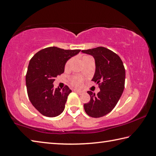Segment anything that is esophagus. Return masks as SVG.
Segmentation results:
<instances>
[{
  "label": "esophagus",
  "instance_id": "esophagus-1",
  "mask_svg": "<svg viewBox=\"0 0 156 156\" xmlns=\"http://www.w3.org/2000/svg\"><path fill=\"white\" fill-rule=\"evenodd\" d=\"M74 91L76 92V93L78 94H83V91H80V90H78V89H75Z\"/></svg>",
  "mask_w": 156,
  "mask_h": 156
}]
</instances>
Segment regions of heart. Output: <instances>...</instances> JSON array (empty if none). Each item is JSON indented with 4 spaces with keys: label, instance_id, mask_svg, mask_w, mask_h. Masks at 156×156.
Wrapping results in <instances>:
<instances>
[{
    "label": "heart",
    "instance_id": "heart-1",
    "mask_svg": "<svg viewBox=\"0 0 156 156\" xmlns=\"http://www.w3.org/2000/svg\"><path fill=\"white\" fill-rule=\"evenodd\" d=\"M88 57H90L89 56H83V60L87 58ZM71 62H72V59H69L68 60L67 62L65 63V67L67 69L69 67V66L70 65ZM71 83H72V84H73L74 86H80L82 84H83V78H80V76H75V77H73L72 78V79H71Z\"/></svg>",
    "mask_w": 156,
    "mask_h": 156
}]
</instances>
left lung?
Instances as JSON below:
<instances>
[{
    "instance_id": "8db88e82",
    "label": "left lung",
    "mask_w": 156,
    "mask_h": 156,
    "mask_svg": "<svg viewBox=\"0 0 156 156\" xmlns=\"http://www.w3.org/2000/svg\"><path fill=\"white\" fill-rule=\"evenodd\" d=\"M90 54L96 62V72L92 81L98 84L100 91L95 94L87 91L91 98L84 105L87 114L92 118L102 117L117 105L125 88V69L118 55L103 47L82 50Z\"/></svg>"
}]
</instances>
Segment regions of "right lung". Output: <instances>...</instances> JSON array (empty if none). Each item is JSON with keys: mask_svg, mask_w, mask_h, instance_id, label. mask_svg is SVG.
I'll use <instances>...</instances> for the list:
<instances>
[{"mask_svg": "<svg viewBox=\"0 0 156 156\" xmlns=\"http://www.w3.org/2000/svg\"><path fill=\"white\" fill-rule=\"evenodd\" d=\"M80 49H63L47 47L31 58L26 73L27 95L33 106L42 115L56 117L64 111L72 90L65 85L62 89H54L57 76L64 72L66 62Z\"/></svg>", "mask_w": 156, "mask_h": 156, "instance_id": "obj_1", "label": "right lung"}]
</instances>
